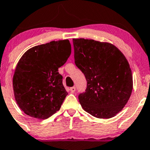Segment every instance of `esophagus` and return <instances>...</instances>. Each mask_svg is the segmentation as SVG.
Returning a JSON list of instances; mask_svg holds the SVG:
<instances>
[{"label":"esophagus","mask_w":150,"mask_h":150,"mask_svg":"<svg viewBox=\"0 0 150 150\" xmlns=\"http://www.w3.org/2000/svg\"><path fill=\"white\" fill-rule=\"evenodd\" d=\"M70 91H71V93H74V92L75 91V87H72V88H70Z\"/></svg>","instance_id":"obj_1"}]
</instances>
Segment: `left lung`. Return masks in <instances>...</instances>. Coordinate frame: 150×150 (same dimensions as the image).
<instances>
[{"mask_svg":"<svg viewBox=\"0 0 150 150\" xmlns=\"http://www.w3.org/2000/svg\"><path fill=\"white\" fill-rule=\"evenodd\" d=\"M76 66L87 80L85 93L78 96L85 111L98 118L115 117L129 100L132 75L126 57L109 42L73 39Z\"/></svg>","mask_w":150,"mask_h":150,"instance_id":"obj_1","label":"left lung"}]
</instances>
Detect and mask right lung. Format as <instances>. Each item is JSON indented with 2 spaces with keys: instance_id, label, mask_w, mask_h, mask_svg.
Listing matches in <instances>:
<instances>
[{
  "instance_id": "obj_1",
  "label": "right lung",
  "mask_w": 150,
  "mask_h": 150,
  "mask_svg": "<svg viewBox=\"0 0 150 150\" xmlns=\"http://www.w3.org/2000/svg\"><path fill=\"white\" fill-rule=\"evenodd\" d=\"M71 54L68 40L31 47L18 62L13 78L15 99L26 115L45 120L60 110L67 93L58 68Z\"/></svg>"
}]
</instances>
